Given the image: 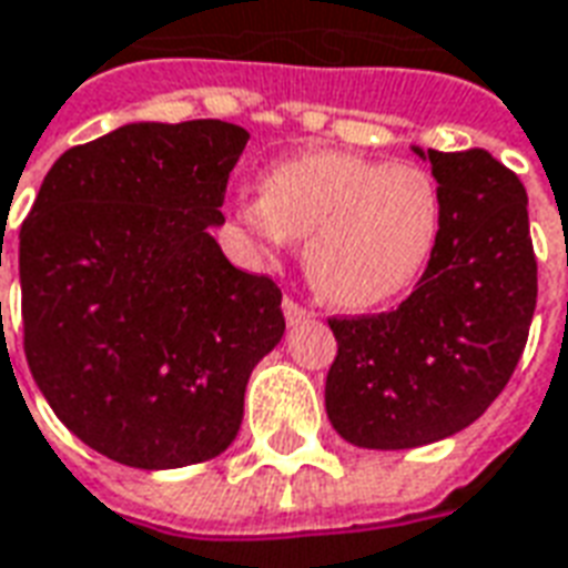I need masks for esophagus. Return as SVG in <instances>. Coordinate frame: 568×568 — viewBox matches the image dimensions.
<instances>
[{
    "label": "esophagus",
    "instance_id": "esophagus-1",
    "mask_svg": "<svg viewBox=\"0 0 568 568\" xmlns=\"http://www.w3.org/2000/svg\"><path fill=\"white\" fill-rule=\"evenodd\" d=\"M311 311L305 308V305H300L296 300H284V317H287V323L293 326V323H302V320H308Z\"/></svg>",
    "mask_w": 568,
    "mask_h": 568
}]
</instances>
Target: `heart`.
Instances as JSON below:
<instances>
[{"instance_id": "1", "label": "heart", "mask_w": 568, "mask_h": 568, "mask_svg": "<svg viewBox=\"0 0 568 568\" xmlns=\"http://www.w3.org/2000/svg\"><path fill=\"white\" fill-rule=\"evenodd\" d=\"M239 221L263 254L305 239L311 287L341 311L395 300L419 278L443 224L440 185L413 161L308 152L268 168L257 200H239Z\"/></svg>"}]
</instances>
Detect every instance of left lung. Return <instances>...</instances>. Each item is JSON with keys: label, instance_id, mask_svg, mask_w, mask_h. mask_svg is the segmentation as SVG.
<instances>
[{"label": "left lung", "instance_id": "8db88e82", "mask_svg": "<svg viewBox=\"0 0 568 568\" xmlns=\"http://www.w3.org/2000/svg\"><path fill=\"white\" fill-rule=\"evenodd\" d=\"M413 152L440 185L437 248L395 311L332 317V428L362 449H416L479 419L509 383L536 311L521 179L485 149Z\"/></svg>", "mask_w": 568, "mask_h": 568}]
</instances>
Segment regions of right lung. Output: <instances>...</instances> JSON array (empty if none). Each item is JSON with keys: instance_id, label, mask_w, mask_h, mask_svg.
I'll use <instances>...</instances> for the list:
<instances>
[{"instance_id": "obj_1", "label": "right lung", "mask_w": 568, "mask_h": 568, "mask_svg": "<svg viewBox=\"0 0 568 568\" xmlns=\"http://www.w3.org/2000/svg\"><path fill=\"white\" fill-rule=\"evenodd\" d=\"M248 131L131 122L68 149L20 227L23 349L89 449L140 470L215 458L284 335L281 290L209 230Z\"/></svg>"}]
</instances>
